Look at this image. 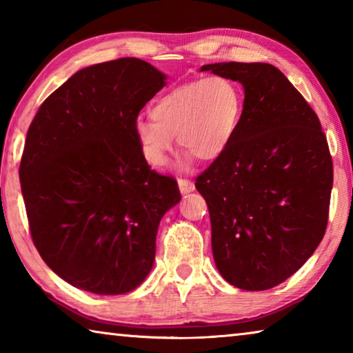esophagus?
<instances>
[{"label": "esophagus", "instance_id": "34e87169", "mask_svg": "<svg viewBox=\"0 0 353 353\" xmlns=\"http://www.w3.org/2000/svg\"><path fill=\"white\" fill-rule=\"evenodd\" d=\"M177 185H179V190H181V193H190V191L194 190V183L188 181V179H177Z\"/></svg>", "mask_w": 353, "mask_h": 353}]
</instances>
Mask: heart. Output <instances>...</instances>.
Listing matches in <instances>:
<instances>
[{
    "label": "heart",
    "instance_id": "obj_1",
    "mask_svg": "<svg viewBox=\"0 0 353 353\" xmlns=\"http://www.w3.org/2000/svg\"><path fill=\"white\" fill-rule=\"evenodd\" d=\"M243 103L241 88L221 74L172 88L154 103V119H135L134 135L141 157L152 168H163L177 135L179 145L198 159H218L234 140Z\"/></svg>",
    "mask_w": 353,
    "mask_h": 353
}]
</instances>
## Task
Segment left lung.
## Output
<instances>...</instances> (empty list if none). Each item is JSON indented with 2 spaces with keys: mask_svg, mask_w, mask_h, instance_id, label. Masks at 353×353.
<instances>
[{
  "mask_svg": "<svg viewBox=\"0 0 353 353\" xmlns=\"http://www.w3.org/2000/svg\"><path fill=\"white\" fill-rule=\"evenodd\" d=\"M201 71L244 88L230 146L196 177L221 276L246 291L291 277L324 238L333 163L319 118L271 63L224 62Z\"/></svg>",
  "mask_w": 353,
  "mask_h": 353,
  "instance_id": "obj_1",
  "label": "left lung"
}]
</instances>
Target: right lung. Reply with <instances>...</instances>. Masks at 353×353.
<instances>
[{
  "mask_svg": "<svg viewBox=\"0 0 353 353\" xmlns=\"http://www.w3.org/2000/svg\"><path fill=\"white\" fill-rule=\"evenodd\" d=\"M165 81L137 57L92 65L52 92L28 129L20 182L32 241L76 288L124 294L152 270L160 219L181 191L141 157L134 123Z\"/></svg>",
  "mask_w": 353,
  "mask_h": 353,
  "instance_id": "1",
  "label": "right lung"
}]
</instances>
